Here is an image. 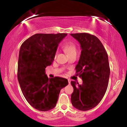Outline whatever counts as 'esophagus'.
<instances>
[{
    "label": "esophagus",
    "instance_id": "34e87169",
    "mask_svg": "<svg viewBox=\"0 0 127 127\" xmlns=\"http://www.w3.org/2000/svg\"><path fill=\"white\" fill-rule=\"evenodd\" d=\"M70 81H71V80H70V79H68V83H69V84H70Z\"/></svg>",
    "mask_w": 127,
    "mask_h": 127
}]
</instances>
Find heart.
Here are the masks:
<instances>
[{
	"label": "heart",
	"instance_id": "b5f03b06",
	"mask_svg": "<svg viewBox=\"0 0 127 127\" xmlns=\"http://www.w3.org/2000/svg\"><path fill=\"white\" fill-rule=\"evenodd\" d=\"M63 49L67 55H70L73 54H76V45L71 42H66L63 45Z\"/></svg>",
	"mask_w": 127,
	"mask_h": 127
}]
</instances>
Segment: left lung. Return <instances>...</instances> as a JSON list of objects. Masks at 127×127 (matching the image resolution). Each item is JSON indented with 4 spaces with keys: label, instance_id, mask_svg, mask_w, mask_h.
<instances>
[{
    "label": "left lung",
    "instance_id": "8db88e82",
    "mask_svg": "<svg viewBox=\"0 0 127 127\" xmlns=\"http://www.w3.org/2000/svg\"><path fill=\"white\" fill-rule=\"evenodd\" d=\"M81 45V54L76 73L83 83L71 81L73 92L71 102L81 111L91 109L99 104L108 86L110 66L106 50L100 40L87 33L70 34Z\"/></svg>",
    "mask_w": 127,
    "mask_h": 127
}]
</instances>
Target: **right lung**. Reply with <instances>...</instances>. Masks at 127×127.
<instances>
[{"mask_svg": "<svg viewBox=\"0 0 127 127\" xmlns=\"http://www.w3.org/2000/svg\"><path fill=\"white\" fill-rule=\"evenodd\" d=\"M66 33H36L21 46L17 77L21 91L27 102L39 111H46L57 104L62 89L68 84L67 79L48 78L47 66L52 64L59 43Z\"/></svg>", "mask_w": 127, "mask_h": 127, "instance_id": "obj_1", "label": "right lung"}]
</instances>
